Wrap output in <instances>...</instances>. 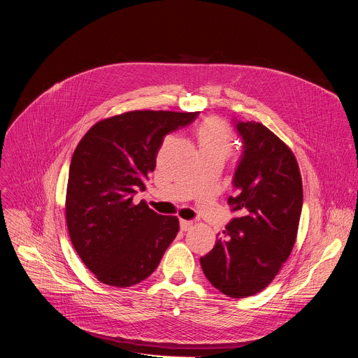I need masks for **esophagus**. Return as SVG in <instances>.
<instances>
[{"mask_svg":"<svg viewBox=\"0 0 358 358\" xmlns=\"http://www.w3.org/2000/svg\"><path fill=\"white\" fill-rule=\"evenodd\" d=\"M191 227H192V221L180 220V228H181V231H188Z\"/></svg>","mask_w":358,"mask_h":358,"instance_id":"34e87169","label":"esophagus"}]
</instances>
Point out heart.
<instances>
[{
  "mask_svg": "<svg viewBox=\"0 0 358 358\" xmlns=\"http://www.w3.org/2000/svg\"><path fill=\"white\" fill-rule=\"evenodd\" d=\"M201 156H213L225 162L234 150V134L225 122L208 119L198 129Z\"/></svg>",
  "mask_w": 358,
  "mask_h": 358,
  "instance_id": "heart-1",
  "label": "heart"
}]
</instances>
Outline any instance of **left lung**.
Returning a JSON list of instances; mask_svg holds the SVG:
<instances>
[{
  "label": "left lung",
  "instance_id": "left-lung-1",
  "mask_svg": "<svg viewBox=\"0 0 358 358\" xmlns=\"http://www.w3.org/2000/svg\"><path fill=\"white\" fill-rule=\"evenodd\" d=\"M243 156L235 171L234 218L215 246L199 259L220 292L241 299L262 292L279 273L294 246L303 185L290 147L266 126L239 122Z\"/></svg>",
  "mask_w": 358,
  "mask_h": 358
}]
</instances>
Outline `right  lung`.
I'll return each mask as SVG.
<instances>
[{
    "label": "right lung",
    "mask_w": 358,
    "mask_h": 358,
    "mask_svg": "<svg viewBox=\"0 0 358 358\" xmlns=\"http://www.w3.org/2000/svg\"><path fill=\"white\" fill-rule=\"evenodd\" d=\"M199 112L131 110L94 123L76 145L66 187L65 215L79 258L101 283L129 287L148 278L178 234L174 215H160L145 188L164 136Z\"/></svg>",
    "instance_id": "obj_1"
}]
</instances>
